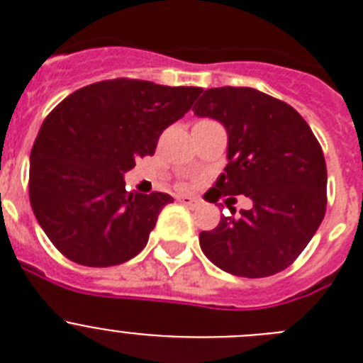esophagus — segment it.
<instances>
[{
  "instance_id": "1",
  "label": "esophagus",
  "mask_w": 363,
  "mask_h": 363,
  "mask_svg": "<svg viewBox=\"0 0 363 363\" xmlns=\"http://www.w3.org/2000/svg\"><path fill=\"white\" fill-rule=\"evenodd\" d=\"M178 201L179 203L187 205V207H194V205H198L196 198H191V196H179Z\"/></svg>"
}]
</instances>
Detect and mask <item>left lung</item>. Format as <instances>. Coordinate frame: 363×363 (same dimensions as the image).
Masks as SVG:
<instances>
[{
	"mask_svg": "<svg viewBox=\"0 0 363 363\" xmlns=\"http://www.w3.org/2000/svg\"><path fill=\"white\" fill-rule=\"evenodd\" d=\"M194 114L227 130L225 172L211 200L245 194L249 211L201 230L200 247L234 277L265 278L289 267L318 230L327 207V167L307 121L281 99L249 86L207 89ZM209 200V201H211Z\"/></svg>",
	"mask_w": 363,
	"mask_h": 363,
	"instance_id": "obj_1",
	"label": "left lung"
}]
</instances>
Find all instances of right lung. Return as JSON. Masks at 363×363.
I'll return each mask as SVG.
<instances>
[{
  "label": "right lung",
  "instance_id": "right-lung-1",
  "mask_svg": "<svg viewBox=\"0 0 363 363\" xmlns=\"http://www.w3.org/2000/svg\"><path fill=\"white\" fill-rule=\"evenodd\" d=\"M200 86L105 79L67 96L45 118L30 150L28 196L45 234L65 258L111 267L149 242L165 192L125 191L123 174L154 154L163 130L185 116Z\"/></svg>",
  "mask_w": 363,
  "mask_h": 363
}]
</instances>
